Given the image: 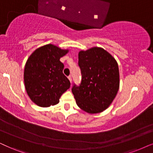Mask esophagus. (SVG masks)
<instances>
[{
    "instance_id": "esophagus-1",
    "label": "esophagus",
    "mask_w": 153,
    "mask_h": 153,
    "mask_svg": "<svg viewBox=\"0 0 153 153\" xmlns=\"http://www.w3.org/2000/svg\"><path fill=\"white\" fill-rule=\"evenodd\" d=\"M68 79H69V81H70V82H71V84H72V76H68Z\"/></svg>"
}]
</instances>
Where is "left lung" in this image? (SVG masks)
Returning <instances> with one entry per match:
<instances>
[{"label":"left lung","mask_w":153,"mask_h":153,"mask_svg":"<svg viewBox=\"0 0 153 153\" xmlns=\"http://www.w3.org/2000/svg\"><path fill=\"white\" fill-rule=\"evenodd\" d=\"M81 82L72 91L79 108L90 114L106 110L117 94L120 72L116 59L108 51L94 47L79 53Z\"/></svg>","instance_id":"1"}]
</instances>
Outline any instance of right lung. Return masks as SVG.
Segmentation results:
<instances>
[{
	"label": "right lung",
	"instance_id": "right-lung-1",
	"mask_svg": "<svg viewBox=\"0 0 153 153\" xmlns=\"http://www.w3.org/2000/svg\"><path fill=\"white\" fill-rule=\"evenodd\" d=\"M69 52L53 44L33 51L25 64L24 81L29 98L37 105L48 108L59 102V98L70 87L59 61Z\"/></svg>",
	"mask_w": 153,
	"mask_h": 153
}]
</instances>
